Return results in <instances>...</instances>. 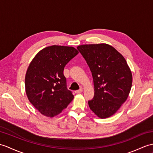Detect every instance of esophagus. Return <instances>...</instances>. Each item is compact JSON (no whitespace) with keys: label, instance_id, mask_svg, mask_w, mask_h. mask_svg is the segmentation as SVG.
<instances>
[{"label":"esophagus","instance_id":"esophagus-1","mask_svg":"<svg viewBox=\"0 0 153 153\" xmlns=\"http://www.w3.org/2000/svg\"><path fill=\"white\" fill-rule=\"evenodd\" d=\"M83 92V88H80L79 90H77L76 91V94H79V93H81Z\"/></svg>","mask_w":153,"mask_h":153}]
</instances>
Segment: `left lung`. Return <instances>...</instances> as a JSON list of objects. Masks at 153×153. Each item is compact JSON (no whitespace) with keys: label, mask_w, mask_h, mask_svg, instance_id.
<instances>
[{"label":"left lung","mask_w":153,"mask_h":153,"mask_svg":"<svg viewBox=\"0 0 153 153\" xmlns=\"http://www.w3.org/2000/svg\"><path fill=\"white\" fill-rule=\"evenodd\" d=\"M89 66L93 78L94 96L88 102L90 109L101 119L111 117L128 97L132 75L125 59L106 44L77 47Z\"/></svg>","instance_id":"1"}]
</instances>
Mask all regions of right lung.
<instances>
[{
  "mask_svg": "<svg viewBox=\"0 0 153 153\" xmlns=\"http://www.w3.org/2000/svg\"><path fill=\"white\" fill-rule=\"evenodd\" d=\"M78 53L73 47L54 45L42 49L30 63L25 76L26 94L42 115H57L73 100L63 71Z\"/></svg>",
  "mask_w": 153,
  "mask_h": 153,
  "instance_id": "obj_1",
  "label": "right lung"
}]
</instances>
